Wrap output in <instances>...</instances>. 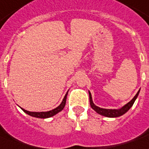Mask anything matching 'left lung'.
<instances>
[{"mask_svg": "<svg viewBox=\"0 0 149 149\" xmlns=\"http://www.w3.org/2000/svg\"><path fill=\"white\" fill-rule=\"evenodd\" d=\"M140 91V90H139ZM139 91L136 94V95L133 97V99L131 100L130 102H129L127 104H125L124 107H122L121 109H118V110H109V109H103L100 108L99 107H97L92 102V99H91V93L89 92V99H90V105H91V107L95 111H96L98 114H101V115H103V116L109 117V118H116V117H119L122 114H124L125 112H127L130 107L133 106V104L135 102L136 97L138 96V94H139Z\"/></svg>", "mask_w": 149, "mask_h": 149, "instance_id": "obj_1", "label": "left lung"}]
</instances>
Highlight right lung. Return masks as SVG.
Instances as JSON below:
<instances>
[{"mask_svg": "<svg viewBox=\"0 0 149 149\" xmlns=\"http://www.w3.org/2000/svg\"><path fill=\"white\" fill-rule=\"evenodd\" d=\"M66 97H67V93L64 97L62 102L61 103L60 105L58 106L57 108L54 109L52 111H47V112H30V111H27L26 110L22 108V110L26 113V114H29L31 116L35 117V118H49V117H52L54 115H55L56 114H58V112H60L61 111H62L63 108L65 107V105L66 102Z\"/></svg>", "mask_w": 149, "mask_h": 149, "instance_id": "right-lung-1", "label": "right lung"}]
</instances>
